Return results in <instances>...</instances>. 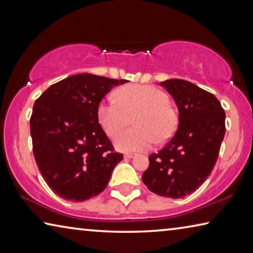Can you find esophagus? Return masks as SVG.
<instances>
[{
    "mask_svg": "<svg viewBox=\"0 0 253 253\" xmlns=\"http://www.w3.org/2000/svg\"><path fill=\"white\" fill-rule=\"evenodd\" d=\"M134 156H135L134 153H126V154H125V157H126V158H132Z\"/></svg>",
    "mask_w": 253,
    "mask_h": 253,
    "instance_id": "obj_1",
    "label": "esophagus"
}]
</instances>
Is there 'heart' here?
<instances>
[{
	"instance_id": "obj_1",
	"label": "heart",
	"mask_w": 253,
	"mask_h": 253,
	"mask_svg": "<svg viewBox=\"0 0 253 253\" xmlns=\"http://www.w3.org/2000/svg\"><path fill=\"white\" fill-rule=\"evenodd\" d=\"M98 121L109 136L127 127L134 117L135 127L122 131L115 145L124 152H139L157 142H165L177 128V113L169 96L148 84H127L118 88L116 98L107 97L97 109Z\"/></svg>"
}]
</instances>
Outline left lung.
<instances>
[{"label": "left lung", "instance_id": "8db88e82", "mask_svg": "<svg viewBox=\"0 0 253 253\" xmlns=\"http://www.w3.org/2000/svg\"><path fill=\"white\" fill-rule=\"evenodd\" d=\"M178 108V127L164 148L149 155L142 179L149 191L179 199L194 192L215 165L225 134V113L216 97L182 79L161 83Z\"/></svg>", "mask_w": 253, "mask_h": 253}]
</instances>
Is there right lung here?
<instances>
[{"instance_id":"right-lung-1","label":"right lung","mask_w":253,"mask_h":253,"mask_svg":"<svg viewBox=\"0 0 253 253\" xmlns=\"http://www.w3.org/2000/svg\"><path fill=\"white\" fill-rule=\"evenodd\" d=\"M127 80L80 74L46 89L34 102L30 131L34 160L60 198L83 202L105 190L124 156L98 123L100 101Z\"/></svg>"}]
</instances>
